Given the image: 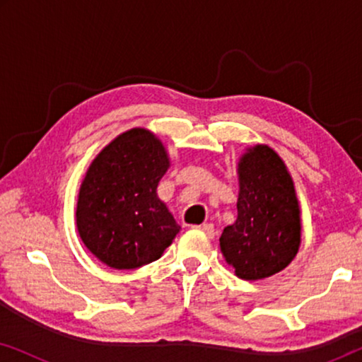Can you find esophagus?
<instances>
[{
  "mask_svg": "<svg viewBox=\"0 0 362 362\" xmlns=\"http://www.w3.org/2000/svg\"><path fill=\"white\" fill-rule=\"evenodd\" d=\"M196 229L204 232V234L209 237V239H212V237L216 235V229H214V226H212V224H201V226H197Z\"/></svg>",
  "mask_w": 362,
  "mask_h": 362,
  "instance_id": "obj_1",
  "label": "esophagus"
}]
</instances>
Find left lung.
<instances>
[{
  "instance_id": "obj_1",
  "label": "left lung",
  "mask_w": 362,
  "mask_h": 362,
  "mask_svg": "<svg viewBox=\"0 0 362 362\" xmlns=\"http://www.w3.org/2000/svg\"><path fill=\"white\" fill-rule=\"evenodd\" d=\"M237 219L221 252L242 280H264L291 264L301 244V209L285 161L269 145L245 148L237 163Z\"/></svg>"
}]
</instances>
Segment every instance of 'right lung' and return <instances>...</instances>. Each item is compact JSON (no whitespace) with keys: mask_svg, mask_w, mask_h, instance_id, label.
I'll list each match as a JSON object with an SVG mask.
<instances>
[{"mask_svg":"<svg viewBox=\"0 0 362 362\" xmlns=\"http://www.w3.org/2000/svg\"><path fill=\"white\" fill-rule=\"evenodd\" d=\"M171 166L155 133L130 128L113 138L87 168L77 196L76 224L83 245L117 270L158 260L181 226L158 197Z\"/></svg>","mask_w":362,"mask_h":362,"instance_id":"obj_1","label":"right lung"}]
</instances>
